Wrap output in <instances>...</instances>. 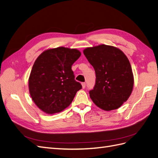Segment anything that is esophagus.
I'll return each mask as SVG.
<instances>
[{"instance_id":"obj_1","label":"esophagus","mask_w":158,"mask_h":158,"mask_svg":"<svg viewBox=\"0 0 158 158\" xmlns=\"http://www.w3.org/2000/svg\"><path fill=\"white\" fill-rule=\"evenodd\" d=\"M85 85H86V84H85V82H82V88H85Z\"/></svg>"}]
</instances>
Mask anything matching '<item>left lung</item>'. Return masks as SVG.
<instances>
[{
	"mask_svg": "<svg viewBox=\"0 0 158 158\" xmlns=\"http://www.w3.org/2000/svg\"><path fill=\"white\" fill-rule=\"evenodd\" d=\"M84 54L95 70V84L89 96L105 111L120 107L130 96L134 77L127 56L117 47L100 45L88 47Z\"/></svg>",
	"mask_w": 158,
	"mask_h": 158,
	"instance_id": "left-lung-1",
	"label": "left lung"
}]
</instances>
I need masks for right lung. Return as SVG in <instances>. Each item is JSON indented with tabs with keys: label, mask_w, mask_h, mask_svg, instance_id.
I'll return each mask as SVG.
<instances>
[{
	"label": "right lung",
	"mask_w": 158,
	"mask_h": 158,
	"mask_svg": "<svg viewBox=\"0 0 158 158\" xmlns=\"http://www.w3.org/2000/svg\"><path fill=\"white\" fill-rule=\"evenodd\" d=\"M81 52L63 47L46 50L37 57L29 78V90L36 106L47 114L69 106L82 85L74 79L72 65Z\"/></svg>",
	"instance_id": "obj_1"
}]
</instances>
